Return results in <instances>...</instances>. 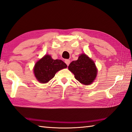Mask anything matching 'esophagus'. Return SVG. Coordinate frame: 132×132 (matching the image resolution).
Masks as SVG:
<instances>
[{
	"mask_svg": "<svg viewBox=\"0 0 132 132\" xmlns=\"http://www.w3.org/2000/svg\"><path fill=\"white\" fill-rule=\"evenodd\" d=\"M70 60H69V59H66V60H65V64H67V65H69V64H70Z\"/></svg>",
	"mask_w": 132,
	"mask_h": 132,
	"instance_id": "34e87169",
	"label": "esophagus"
}]
</instances>
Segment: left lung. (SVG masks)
<instances>
[{"label": "left lung", "mask_w": 132, "mask_h": 132, "mask_svg": "<svg viewBox=\"0 0 132 132\" xmlns=\"http://www.w3.org/2000/svg\"><path fill=\"white\" fill-rule=\"evenodd\" d=\"M68 69L74 74L77 81L85 85H91L97 74L94 62L85 54H82L78 60L70 63Z\"/></svg>", "instance_id": "obj_1"}]
</instances>
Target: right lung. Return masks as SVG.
Listing matches in <instances>:
<instances>
[{"label": "right lung", "mask_w": 132, "mask_h": 132, "mask_svg": "<svg viewBox=\"0 0 132 132\" xmlns=\"http://www.w3.org/2000/svg\"><path fill=\"white\" fill-rule=\"evenodd\" d=\"M67 67L62 60L53 59L49 55H45L35 64L34 72L37 81L46 83L55 76L57 72Z\"/></svg>", "instance_id": "obj_1"}]
</instances>
